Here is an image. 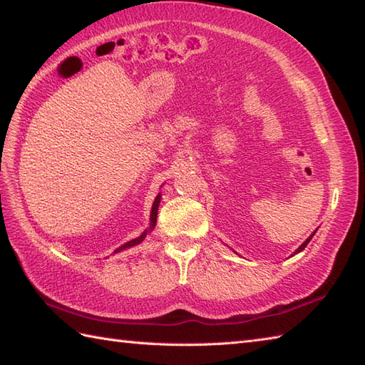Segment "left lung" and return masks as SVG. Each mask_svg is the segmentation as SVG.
Wrapping results in <instances>:
<instances>
[{
	"label": "left lung",
	"mask_w": 365,
	"mask_h": 365,
	"mask_svg": "<svg viewBox=\"0 0 365 365\" xmlns=\"http://www.w3.org/2000/svg\"><path fill=\"white\" fill-rule=\"evenodd\" d=\"M314 234H315V232H314ZM314 234H312V235H311V237H309V238H307V240H306V242H304V243H302V245H301V246H299V247H298V250H297V251H294V252H301V251H302V250H304V247H306V246H307V243H309V242H311V238H312V237H314Z\"/></svg>",
	"instance_id": "obj_1"
}]
</instances>
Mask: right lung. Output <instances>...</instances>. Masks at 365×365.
<instances>
[{"instance_id": "obj_1", "label": "right lung", "mask_w": 365, "mask_h": 365, "mask_svg": "<svg viewBox=\"0 0 365 365\" xmlns=\"http://www.w3.org/2000/svg\"><path fill=\"white\" fill-rule=\"evenodd\" d=\"M160 199H161V195H158L157 197H155V202H153V205H152V213H150V229H153V227H155V224H157V213H158ZM145 235H147V230L144 232V234H143L141 237H138V238H135V240H131V242H128V243H125V245L119 246L118 250L114 251V254H115V252H119V251H122V250H127V247H131V246H135V245H138V243H141L143 240L145 238Z\"/></svg>"}]
</instances>
